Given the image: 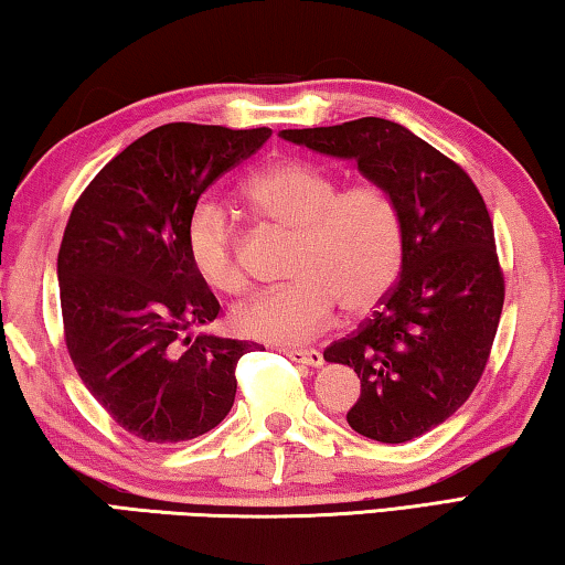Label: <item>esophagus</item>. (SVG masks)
I'll list each match as a JSON object with an SVG mask.
<instances>
[{"label": "esophagus", "instance_id": "obj_1", "mask_svg": "<svg viewBox=\"0 0 565 565\" xmlns=\"http://www.w3.org/2000/svg\"><path fill=\"white\" fill-rule=\"evenodd\" d=\"M286 356L296 363H303V366H321L323 363V353L319 349H286Z\"/></svg>", "mask_w": 565, "mask_h": 565}]
</instances>
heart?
<instances>
[{"label": "heart", "instance_id": "b5f03b06", "mask_svg": "<svg viewBox=\"0 0 565 565\" xmlns=\"http://www.w3.org/2000/svg\"><path fill=\"white\" fill-rule=\"evenodd\" d=\"M244 199L266 226L294 236L289 284L256 296L234 313L242 337L303 343L329 327L337 303L369 313L394 289L406 262V214L379 181L343 186L331 169L306 159L266 167L244 186ZM186 259L199 281L218 294H242L246 271L236 232L214 204H199L186 224Z\"/></svg>", "mask_w": 565, "mask_h": 565}]
</instances>
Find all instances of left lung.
Here are the masks:
<instances>
[{
	"label": "left lung",
	"mask_w": 565,
	"mask_h": 565,
	"mask_svg": "<svg viewBox=\"0 0 565 565\" xmlns=\"http://www.w3.org/2000/svg\"><path fill=\"white\" fill-rule=\"evenodd\" d=\"M281 137L353 159L404 206L401 279L374 317L333 341L323 359L361 379L347 414L353 431L406 444L454 416L489 363L505 296L489 209L456 161L396 121L363 117Z\"/></svg>",
	"instance_id": "left-lung-1"
}]
</instances>
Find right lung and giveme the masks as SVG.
Instances as JSON below:
<instances>
[{
  "label": "right lung",
  "instance_id": "obj_1",
  "mask_svg": "<svg viewBox=\"0 0 565 565\" xmlns=\"http://www.w3.org/2000/svg\"><path fill=\"white\" fill-rule=\"evenodd\" d=\"M269 137L164 124L114 157L72 209L56 256L66 351L89 394L141 441H189L234 406L236 363L254 343L186 337L222 306L191 271L184 238L204 191Z\"/></svg>",
  "mask_w": 565,
  "mask_h": 565
}]
</instances>
